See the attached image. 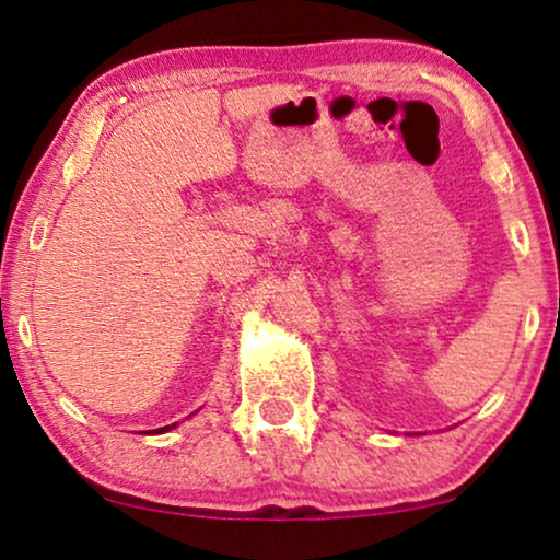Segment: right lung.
I'll use <instances>...</instances> for the list:
<instances>
[{"instance_id":"1","label":"right lung","mask_w":560,"mask_h":560,"mask_svg":"<svg viewBox=\"0 0 560 560\" xmlns=\"http://www.w3.org/2000/svg\"><path fill=\"white\" fill-rule=\"evenodd\" d=\"M171 428H175V423L173 425H165V428H155V431H152V433H165V431H171ZM150 433V431H148Z\"/></svg>"}]
</instances>
